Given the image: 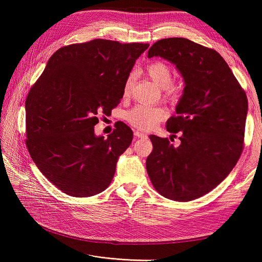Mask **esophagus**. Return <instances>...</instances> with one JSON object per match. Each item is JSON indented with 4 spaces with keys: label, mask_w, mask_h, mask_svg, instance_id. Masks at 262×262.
I'll list each match as a JSON object with an SVG mask.
<instances>
[{
    "label": "esophagus",
    "mask_w": 262,
    "mask_h": 262,
    "mask_svg": "<svg viewBox=\"0 0 262 262\" xmlns=\"http://www.w3.org/2000/svg\"><path fill=\"white\" fill-rule=\"evenodd\" d=\"M134 136H136L137 138H146V133L144 132H141V131H136L134 132Z\"/></svg>",
    "instance_id": "34e87169"
}]
</instances>
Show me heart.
I'll return each mask as SVG.
<instances>
[{"mask_svg":"<svg viewBox=\"0 0 262 262\" xmlns=\"http://www.w3.org/2000/svg\"><path fill=\"white\" fill-rule=\"evenodd\" d=\"M147 75L160 86L163 87L165 95L170 99H176L182 93V84L179 82H172L170 67L163 61L150 62L145 67ZM133 85V75L126 76L123 84V95L128 96ZM126 120L129 123L140 130L152 129L158 122L167 117V113L162 107L149 106L140 104L134 106L126 113Z\"/></svg>","mask_w":262,"mask_h":262,"instance_id":"1","label":"heart"}]
</instances>
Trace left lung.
<instances>
[{
  "instance_id": "obj_1",
  "label": "left lung",
  "mask_w": 262,
  "mask_h": 262,
  "mask_svg": "<svg viewBox=\"0 0 262 262\" xmlns=\"http://www.w3.org/2000/svg\"><path fill=\"white\" fill-rule=\"evenodd\" d=\"M147 57H162L184 77V94L166 129L181 143L149 136L153 150L146 170L158 193L191 201L210 192L238 162L244 148L248 100L225 60L215 50L186 38L161 39Z\"/></svg>"
}]
</instances>
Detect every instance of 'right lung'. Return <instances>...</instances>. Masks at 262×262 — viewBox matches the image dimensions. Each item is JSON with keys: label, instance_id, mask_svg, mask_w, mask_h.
<instances>
[{"label": "right lung", "instance_id": "add662e5", "mask_svg": "<svg viewBox=\"0 0 262 262\" xmlns=\"http://www.w3.org/2000/svg\"><path fill=\"white\" fill-rule=\"evenodd\" d=\"M148 43L94 40L62 47L49 59L25 102L26 146L43 176L71 196L100 193L110 185L133 132L119 122L96 137L123 96V84Z\"/></svg>", "mask_w": 262, "mask_h": 262}]
</instances>
